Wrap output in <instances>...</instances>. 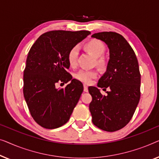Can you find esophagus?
I'll return each instance as SVG.
<instances>
[{
	"instance_id": "1",
	"label": "esophagus",
	"mask_w": 159,
	"mask_h": 159,
	"mask_svg": "<svg viewBox=\"0 0 159 159\" xmlns=\"http://www.w3.org/2000/svg\"><path fill=\"white\" fill-rule=\"evenodd\" d=\"M84 91H85V92H88V91H89L88 86H87L86 84H84Z\"/></svg>"
}]
</instances>
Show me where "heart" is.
<instances>
[{"instance_id": "obj_1", "label": "heart", "mask_w": 159, "mask_h": 159, "mask_svg": "<svg viewBox=\"0 0 159 159\" xmlns=\"http://www.w3.org/2000/svg\"><path fill=\"white\" fill-rule=\"evenodd\" d=\"M85 49L97 58V63L99 66H104L105 60L102 56L104 53L105 46L101 41L98 39H91L85 44ZM79 49L77 47L71 48L68 54V61L70 67H75L77 65ZM97 76V73L95 70H80L75 73V79L84 83H89L93 79Z\"/></svg>"}]
</instances>
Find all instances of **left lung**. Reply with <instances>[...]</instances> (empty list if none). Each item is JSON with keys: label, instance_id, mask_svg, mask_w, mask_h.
Segmentation results:
<instances>
[{"label": "left lung", "instance_id": "obj_1", "mask_svg": "<svg viewBox=\"0 0 159 159\" xmlns=\"http://www.w3.org/2000/svg\"><path fill=\"white\" fill-rule=\"evenodd\" d=\"M91 37L104 42L109 50L107 70L97 84L109 91L104 96L97 87H89L92 97L89 110L93 125L104 131L115 132L128 123L139 102V66L133 48L122 35L104 32Z\"/></svg>", "mask_w": 159, "mask_h": 159}]
</instances>
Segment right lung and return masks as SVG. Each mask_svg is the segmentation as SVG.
I'll return each instance as SVG.
<instances>
[{
  "label": "right lung",
  "mask_w": 159,
  "mask_h": 159,
  "mask_svg": "<svg viewBox=\"0 0 159 159\" xmlns=\"http://www.w3.org/2000/svg\"><path fill=\"white\" fill-rule=\"evenodd\" d=\"M91 34L89 31H51L42 34L31 48L24 71V96L31 115L46 129L68 121L84 91L82 83L68 71L71 48ZM69 84L57 89L58 82Z\"/></svg>",
  "instance_id": "add662e5"
}]
</instances>
